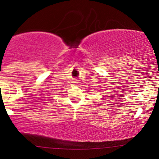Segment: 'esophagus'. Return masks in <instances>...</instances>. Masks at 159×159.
Returning <instances> with one entry per match:
<instances>
[{
    "label": "esophagus",
    "mask_w": 159,
    "mask_h": 159,
    "mask_svg": "<svg viewBox=\"0 0 159 159\" xmlns=\"http://www.w3.org/2000/svg\"><path fill=\"white\" fill-rule=\"evenodd\" d=\"M73 83H75V84H77V83H78V82H77V80H74V82H73Z\"/></svg>",
    "instance_id": "34e87169"
}]
</instances>
